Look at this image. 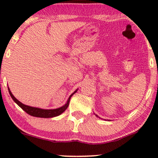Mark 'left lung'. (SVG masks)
<instances>
[{"mask_svg": "<svg viewBox=\"0 0 158 158\" xmlns=\"http://www.w3.org/2000/svg\"><path fill=\"white\" fill-rule=\"evenodd\" d=\"M96 116H97V117H98V116H97V115H96Z\"/></svg>", "mask_w": 158, "mask_h": 158, "instance_id": "left-lung-1", "label": "left lung"}]
</instances>
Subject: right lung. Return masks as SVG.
I'll return each instance as SVG.
<instances>
[{
  "instance_id": "add662e5",
  "label": "right lung",
  "mask_w": 158,
  "mask_h": 158,
  "mask_svg": "<svg viewBox=\"0 0 158 158\" xmlns=\"http://www.w3.org/2000/svg\"><path fill=\"white\" fill-rule=\"evenodd\" d=\"M8 90H9V93H10L11 97H12V99H13L14 102H15L18 106L21 107V108H22L26 113L32 116V117H41V118H50V117H57V116L60 115L61 114H62L63 112L68 108L70 98H71L72 96H73V94L77 91V90H75V91H74L73 93L69 97L66 104L64 105L62 107H61V108H56V109H41V108H35V107H31V106H26V105L23 104V103H21L20 101L18 100V99L14 97L13 94H12V92L10 91V88H8Z\"/></svg>"
}]
</instances>
